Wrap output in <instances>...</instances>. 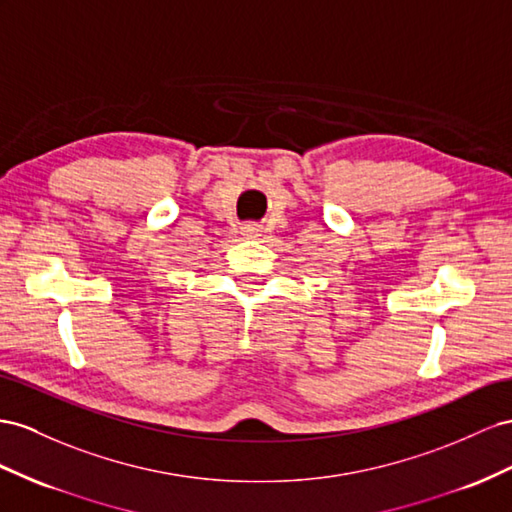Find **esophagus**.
<instances>
[{
    "instance_id": "34e87169",
    "label": "esophagus",
    "mask_w": 512,
    "mask_h": 512,
    "mask_svg": "<svg viewBox=\"0 0 512 512\" xmlns=\"http://www.w3.org/2000/svg\"><path fill=\"white\" fill-rule=\"evenodd\" d=\"M259 227L257 225H244L242 227V235H244V238H257V235H259Z\"/></svg>"
}]
</instances>
